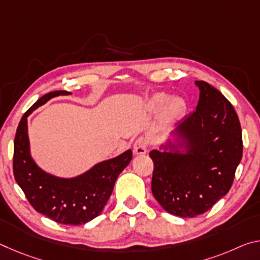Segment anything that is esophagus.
<instances>
[{
	"label": "esophagus",
	"instance_id": "1",
	"mask_svg": "<svg viewBox=\"0 0 260 260\" xmlns=\"http://www.w3.org/2000/svg\"><path fill=\"white\" fill-rule=\"evenodd\" d=\"M148 140L146 138H139L138 140L134 142V153L135 155H143L146 153L148 150Z\"/></svg>",
	"mask_w": 260,
	"mask_h": 260
}]
</instances>
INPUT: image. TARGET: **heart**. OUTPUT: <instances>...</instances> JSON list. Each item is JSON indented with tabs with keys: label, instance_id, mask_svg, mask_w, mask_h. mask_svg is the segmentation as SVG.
<instances>
[{
	"label": "heart",
	"instance_id": "1",
	"mask_svg": "<svg viewBox=\"0 0 260 260\" xmlns=\"http://www.w3.org/2000/svg\"><path fill=\"white\" fill-rule=\"evenodd\" d=\"M167 102L169 103L167 104ZM151 107L153 110H157V111H159V110L166 107L167 116L171 118H175L181 116L183 113L184 109H186V104L179 98L171 99L169 101V96H166L165 94H158L153 96V99L151 100Z\"/></svg>",
	"mask_w": 260,
	"mask_h": 260
}]
</instances>
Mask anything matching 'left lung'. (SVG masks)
Returning a JSON list of instances; mask_svg holds the SVG:
<instances>
[{
	"label": "left lung",
	"mask_w": 260,
	"mask_h": 260,
	"mask_svg": "<svg viewBox=\"0 0 260 260\" xmlns=\"http://www.w3.org/2000/svg\"><path fill=\"white\" fill-rule=\"evenodd\" d=\"M196 85V111L174 131L187 152L169 142L173 151L149 153L152 195L166 212L182 218L203 214L230 191L243 152L241 124L232 103L208 82Z\"/></svg>",
	"instance_id": "left-lung-1"
}]
</instances>
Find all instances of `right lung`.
<instances>
[{"mask_svg": "<svg viewBox=\"0 0 260 260\" xmlns=\"http://www.w3.org/2000/svg\"><path fill=\"white\" fill-rule=\"evenodd\" d=\"M67 90L50 91L39 99L24 113L17 127L14 142V175L35 211L63 225H83L102 212L111 196L114 182L133 157L132 150L95 165L73 179L54 177L39 169L29 155L28 114L47 101Z\"/></svg>", "mask_w": 260, "mask_h": 260, "instance_id": "1", "label": "right lung"}]
</instances>
